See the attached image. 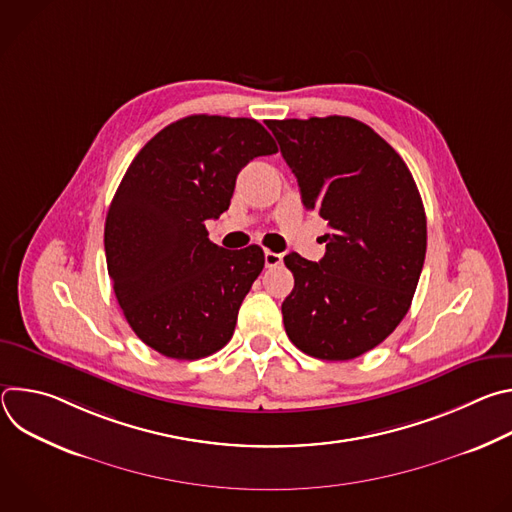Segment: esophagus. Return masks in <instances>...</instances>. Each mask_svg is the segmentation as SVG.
I'll list each match as a JSON object with an SVG mask.
<instances>
[{
	"label": "esophagus",
	"mask_w": 512,
	"mask_h": 512,
	"mask_svg": "<svg viewBox=\"0 0 512 512\" xmlns=\"http://www.w3.org/2000/svg\"><path fill=\"white\" fill-rule=\"evenodd\" d=\"M281 261H283L281 253L265 251V267H277V265H281Z\"/></svg>",
	"instance_id": "esophagus-1"
}]
</instances>
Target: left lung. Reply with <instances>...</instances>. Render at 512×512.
<instances>
[{
	"label": "left lung",
	"instance_id": "left-lung-1",
	"mask_svg": "<svg viewBox=\"0 0 512 512\" xmlns=\"http://www.w3.org/2000/svg\"><path fill=\"white\" fill-rule=\"evenodd\" d=\"M302 202L330 227L314 263L283 257L294 289L283 326L302 352L350 360L381 344L409 312L427 221L415 180L391 145L352 117L267 121Z\"/></svg>",
	"mask_w": 512,
	"mask_h": 512
}]
</instances>
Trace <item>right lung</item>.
<instances>
[{"instance_id": "right-lung-1", "label": "right lung", "mask_w": 512, "mask_h": 512, "mask_svg": "<svg viewBox=\"0 0 512 512\" xmlns=\"http://www.w3.org/2000/svg\"><path fill=\"white\" fill-rule=\"evenodd\" d=\"M275 152L255 119L190 115L133 158L107 212L105 255L117 302L141 342L196 360L233 338L265 255L259 245H214L204 223L229 208L237 174Z\"/></svg>"}]
</instances>
